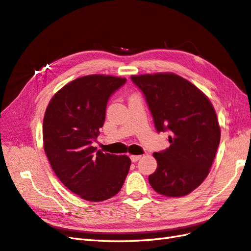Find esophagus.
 <instances>
[{"mask_svg": "<svg viewBox=\"0 0 251 251\" xmlns=\"http://www.w3.org/2000/svg\"><path fill=\"white\" fill-rule=\"evenodd\" d=\"M141 158V155H130V159H131V162H137V161H139V159Z\"/></svg>", "mask_w": 251, "mask_h": 251, "instance_id": "1", "label": "esophagus"}]
</instances>
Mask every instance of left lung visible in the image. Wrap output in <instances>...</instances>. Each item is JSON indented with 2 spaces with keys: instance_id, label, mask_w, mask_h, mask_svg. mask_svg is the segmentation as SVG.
Instances as JSON below:
<instances>
[{
  "instance_id": "left-lung-1",
  "label": "left lung",
  "mask_w": 251,
  "mask_h": 251,
  "mask_svg": "<svg viewBox=\"0 0 251 251\" xmlns=\"http://www.w3.org/2000/svg\"><path fill=\"white\" fill-rule=\"evenodd\" d=\"M145 95L156 130H169L170 146L153 153L155 173L149 176L153 190L168 197L190 194L210 172L221 130L214 105L188 79L175 73L132 75Z\"/></svg>"
}]
</instances>
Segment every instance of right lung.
<instances>
[{"mask_svg":"<svg viewBox=\"0 0 251 251\" xmlns=\"http://www.w3.org/2000/svg\"><path fill=\"white\" fill-rule=\"evenodd\" d=\"M125 82L102 74L78 77L58 90L45 111L46 156L63 185L85 201L116 195L129 172L128 156L96 151L92 146L103 126L110 96Z\"/></svg>","mask_w":251,"mask_h":251,"instance_id":"right-lung-1","label":"right lung"}]
</instances>
